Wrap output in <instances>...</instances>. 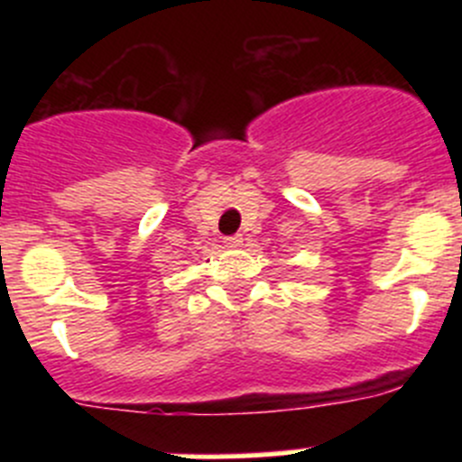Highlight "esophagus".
I'll use <instances>...</instances> for the list:
<instances>
[{
    "mask_svg": "<svg viewBox=\"0 0 462 462\" xmlns=\"http://www.w3.org/2000/svg\"><path fill=\"white\" fill-rule=\"evenodd\" d=\"M223 244H226L227 248H239V245L244 244V236H241V235H230V236H226V239H223Z\"/></svg>",
    "mask_w": 462,
    "mask_h": 462,
    "instance_id": "obj_1",
    "label": "esophagus"
}]
</instances>
